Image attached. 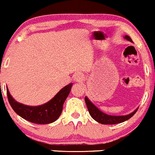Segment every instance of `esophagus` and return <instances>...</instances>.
Instances as JSON below:
<instances>
[{
	"label": "esophagus",
	"mask_w": 155,
	"mask_h": 155,
	"mask_svg": "<svg viewBox=\"0 0 155 155\" xmlns=\"http://www.w3.org/2000/svg\"><path fill=\"white\" fill-rule=\"evenodd\" d=\"M74 80L76 82H81L84 80V74L82 73H76L74 75Z\"/></svg>",
	"instance_id": "obj_1"
}]
</instances>
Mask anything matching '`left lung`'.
<instances>
[{
  "label": "left lung",
  "instance_id": "obj_1",
  "mask_svg": "<svg viewBox=\"0 0 155 155\" xmlns=\"http://www.w3.org/2000/svg\"><path fill=\"white\" fill-rule=\"evenodd\" d=\"M124 38L127 39V40L130 41V42H133L130 36H127V35H125ZM85 102L89 114L92 116V119H95L96 122H99V123L103 124V125H114V124H118L125 122V121L131 118L136 113L137 110H138V108H137L134 112H132L128 115H125V116H111V115L106 114V113H103L102 111L100 110L96 106H95L92 102L89 101V99L87 97H85Z\"/></svg>",
  "mask_w": 155,
  "mask_h": 155
}]
</instances>
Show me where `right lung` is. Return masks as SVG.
<instances>
[{
  "mask_svg": "<svg viewBox=\"0 0 155 155\" xmlns=\"http://www.w3.org/2000/svg\"><path fill=\"white\" fill-rule=\"evenodd\" d=\"M73 84L60 89L57 95L47 103L39 106H28L14 99L6 89L8 100L13 110L23 119L36 124H49L55 122L63 111V106L69 95Z\"/></svg>",
  "mask_w": 155,
  "mask_h": 155,
  "instance_id": "add662e5",
  "label": "right lung"
}]
</instances>
